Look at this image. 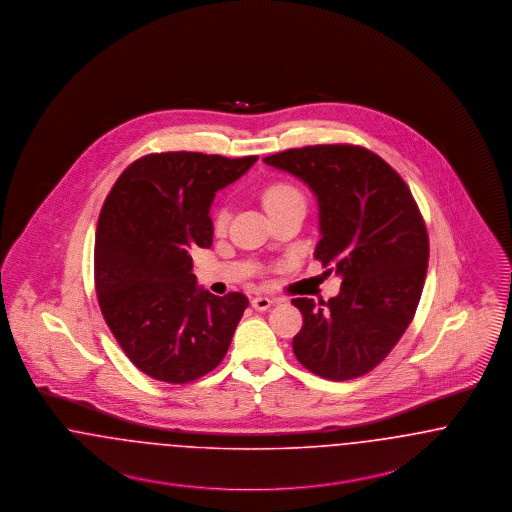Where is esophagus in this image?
I'll use <instances>...</instances> for the list:
<instances>
[{"label": "esophagus", "mask_w": 512, "mask_h": 512, "mask_svg": "<svg viewBox=\"0 0 512 512\" xmlns=\"http://www.w3.org/2000/svg\"><path fill=\"white\" fill-rule=\"evenodd\" d=\"M273 306V300L271 298H267V296H262V294H258V296H254L252 298V308L256 310V312H266Z\"/></svg>", "instance_id": "esophagus-1"}]
</instances>
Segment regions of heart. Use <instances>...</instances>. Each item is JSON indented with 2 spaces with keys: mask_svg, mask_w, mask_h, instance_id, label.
Wrapping results in <instances>:
<instances>
[{
  "mask_svg": "<svg viewBox=\"0 0 512 512\" xmlns=\"http://www.w3.org/2000/svg\"><path fill=\"white\" fill-rule=\"evenodd\" d=\"M294 200H304V195L296 187L289 185V183H273V185L267 187L264 195H262V204H264L267 214L287 206V204L294 202ZM214 222H216L218 229L225 227V222H227V210L225 208L218 210Z\"/></svg>",
  "mask_w": 512,
  "mask_h": 512,
  "instance_id": "heart-1",
  "label": "heart"
}]
</instances>
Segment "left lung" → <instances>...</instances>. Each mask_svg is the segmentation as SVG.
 <instances>
[{
    "mask_svg": "<svg viewBox=\"0 0 512 512\" xmlns=\"http://www.w3.org/2000/svg\"><path fill=\"white\" fill-rule=\"evenodd\" d=\"M264 162L312 189L321 233L313 256L342 277L329 302L292 300L304 317L294 356L317 377H361L392 352L419 306L428 269L419 206L396 170L357 145L289 149Z\"/></svg>",
    "mask_w": 512,
    "mask_h": 512,
    "instance_id": "left-lung-1",
    "label": "left lung"
}]
</instances>
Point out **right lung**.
<instances>
[{
	"label": "right lung",
	"mask_w": 512,
	"mask_h": 512,
	"mask_svg": "<svg viewBox=\"0 0 512 512\" xmlns=\"http://www.w3.org/2000/svg\"><path fill=\"white\" fill-rule=\"evenodd\" d=\"M256 160L187 151L143 156L116 179L101 208V313L124 354L155 380L191 382L227 354L248 298L199 287L191 250L210 248L212 200Z\"/></svg>",
	"instance_id": "obj_1"
}]
</instances>
